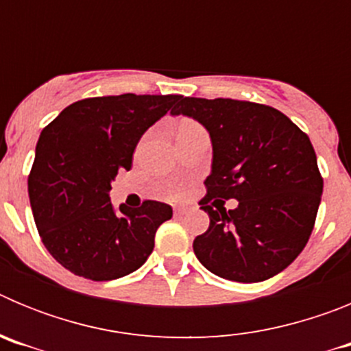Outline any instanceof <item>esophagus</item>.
<instances>
[{"label":"esophagus","mask_w":351,"mask_h":351,"mask_svg":"<svg viewBox=\"0 0 351 351\" xmlns=\"http://www.w3.org/2000/svg\"><path fill=\"white\" fill-rule=\"evenodd\" d=\"M173 213H176V216H184V214L188 213V207H176Z\"/></svg>","instance_id":"1"}]
</instances>
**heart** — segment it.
<instances>
[{
    "label": "heart",
    "mask_w": 351,
    "mask_h": 351,
    "mask_svg": "<svg viewBox=\"0 0 351 351\" xmlns=\"http://www.w3.org/2000/svg\"><path fill=\"white\" fill-rule=\"evenodd\" d=\"M197 123H184V125L181 126V128H179V132H182V130H190V128H197ZM181 193V190H179V188H172V190L169 191V195L170 197H178V195Z\"/></svg>",
    "instance_id": "heart-1"
}]
</instances>
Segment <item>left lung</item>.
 I'll use <instances>...</instances> for the list:
<instances>
[{
    "instance_id": "8db88e82",
    "label": "left lung",
    "mask_w": 351,
    "mask_h": 351,
    "mask_svg": "<svg viewBox=\"0 0 351 351\" xmlns=\"http://www.w3.org/2000/svg\"><path fill=\"white\" fill-rule=\"evenodd\" d=\"M179 114L206 126L213 142L200 200L210 223L195 255L225 280H269L300 255L315 226L324 179L311 141L278 108L253 101L179 98ZM230 197L239 206L226 211Z\"/></svg>"
}]
</instances>
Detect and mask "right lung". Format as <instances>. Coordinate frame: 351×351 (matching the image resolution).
Returning <instances> with one entry per match:
<instances>
[{
	"label": "right lung",
	"mask_w": 351,
	"mask_h": 351,
	"mask_svg": "<svg viewBox=\"0 0 351 351\" xmlns=\"http://www.w3.org/2000/svg\"><path fill=\"white\" fill-rule=\"evenodd\" d=\"M179 95L96 96L68 105L40 133L29 178L31 209L43 246L58 262L93 281L137 271L153 253L158 226L172 207L145 200L116 213L110 182L132 169L133 151L149 126Z\"/></svg>",
	"instance_id": "add662e5"
}]
</instances>
